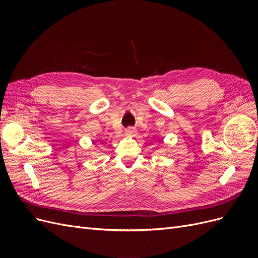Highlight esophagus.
I'll list each match as a JSON object with an SVG mask.
<instances>
[{"label":"esophagus","mask_w":258,"mask_h":258,"mask_svg":"<svg viewBox=\"0 0 258 258\" xmlns=\"http://www.w3.org/2000/svg\"><path fill=\"white\" fill-rule=\"evenodd\" d=\"M124 132H126V135L127 136H136L137 135V129L136 128H134V127H129V128H127L126 130H124Z\"/></svg>","instance_id":"1"}]
</instances>
